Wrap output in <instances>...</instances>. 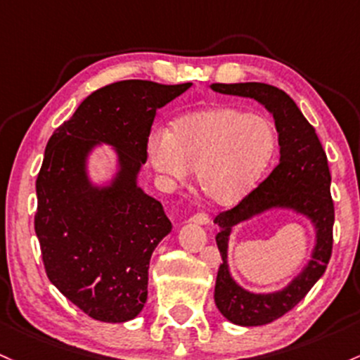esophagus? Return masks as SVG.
<instances>
[{
	"label": "esophagus",
	"mask_w": 360,
	"mask_h": 360,
	"mask_svg": "<svg viewBox=\"0 0 360 360\" xmlns=\"http://www.w3.org/2000/svg\"><path fill=\"white\" fill-rule=\"evenodd\" d=\"M189 222L198 224V225H207L210 222V219H208V215H205V213H196V215H193L191 219H189Z\"/></svg>",
	"instance_id": "obj_1"
}]
</instances>
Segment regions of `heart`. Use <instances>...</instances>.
<instances>
[{
  "instance_id": "b5f03b06",
  "label": "heart",
  "mask_w": 360,
  "mask_h": 360,
  "mask_svg": "<svg viewBox=\"0 0 360 360\" xmlns=\"http://www.w3.org/2000/svg\"><path fill=\"white\" fill-rule=\"evenodd\" d=\"M275 147V129L266 117L219 105L177 117L169 133H152L147 160L169 184L186 183L195 171L205 198L234 207L258 186Z\"/></svg>"
}]
</instances>
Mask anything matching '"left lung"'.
Masks as SVG:
<instances>
[{
    "label": "left lung",
    "mask_w": 360,
    "mask_h": 360,
    "mask_svg": "<svg viewBox=\"0 0 360 360\" xmlns=\"http://www.w3.org/2000/svg\"><path fill=\"white\" fill-rule=\"evenodd\" d=\"M213 92L252 98L274 116L278 133L280 159L274 172L238 207L219 213L217 246L222 263L215 282V304L225 319L239 326H262L275 321L311 290L325 274L333 244L335 208L330 195L331 176L326 153L314 128L301 109L276 86L246 84H212ZM285 210L302 216L315 231V246L300 274L282 290L251 292L239 286L228 266V240L236 224L250 221L268 211Z\"/></svg>",
    "instance_id": "obj_1"
}]
</instances>
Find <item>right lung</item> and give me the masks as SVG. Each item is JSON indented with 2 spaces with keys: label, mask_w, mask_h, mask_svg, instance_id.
<instances>
[{
  "label": "right lung",
  "mask_w": 360,
  "mask_h": 360,
  "mask_svg": "<svg viewBox=\"0 0 360 360\" xmlns=\"http://www.w3.org/2000/svg\"><path fill=\"white\" fill-rule=\"evenodd\" d=\"M191 84L124 80L96 90L46 145L35 183V234L51 283L97 321L143 309L152 252L171 232L160 201L138 186L157 109ZM109 146L111 176L96 181L93 153Z\"/></svg>",
  "instance_id": "right-lung-1"
}]
</instances>
